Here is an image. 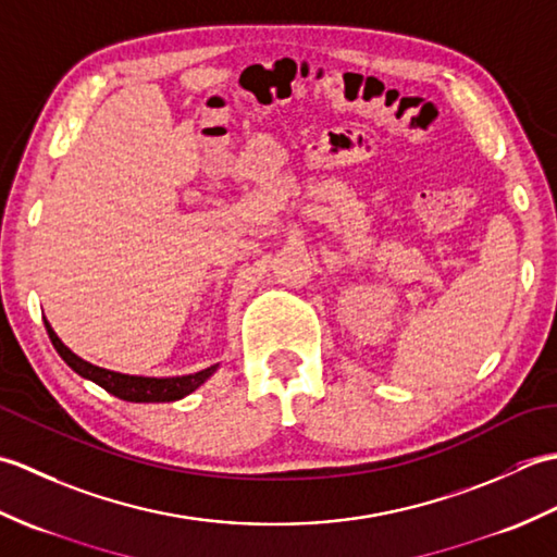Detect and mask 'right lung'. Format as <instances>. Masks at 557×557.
Here are the masks:
<instances>
[{"instance_id": "obj_1", "label": "right lung", "mask_w": 557, "mask_h": 557, "mask_svg": "<svg viewBox=\"0 0 557 557\" xmlns=\"http://www.w3.org/2000/svg\"><path fill=\"white\" fill-rule=\"evenodd\" d=\"M47 335H50L52 345L57 349L59 357H62L71 369H74L81 377L86 381H92L100 385L102 389H108L110 395L120 397L124 401H176L186 395H191L194 389L203 385L208 377L218 371L220 363H212L208 369L198 371V373H188V375H172V377H150V375H128L120 371H110L102 369V366L90 363L86 359L76 357L62 339L57 337L52 325L45 321Z\"/></svg>"}]
</instances>
